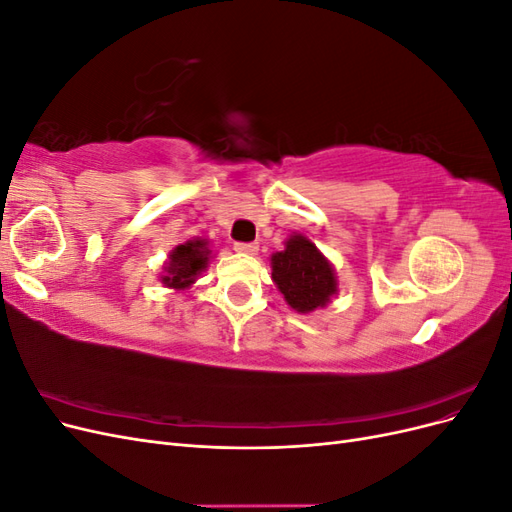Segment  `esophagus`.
I'll use <instances>...</instances> for the list:
<instances>
[{
    "label": "esophagus",
    "instance_id": "obj_1",
    "mask_svg": "<svg viewBox=\"0 0 512 512\" xmlns=\"http://www.w3.org/2000/svg\"><path fill=\"white\" fill-rule=\"evenodd\" d=\"M235 252L245 254V256H254L258 252V243H235Z\"/></svg>",
    "mask_w": 512,
    "mask_h": 512
}]
</instances>
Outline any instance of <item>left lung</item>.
I'll return each instance as SVG.
<instances>
[{
  "label": "left lung",
  "mask_w": 512,
  "mask_h": 512,
  "mask_svg": "<svg viewBox=\"0 0 512 512\" xmlns=\"http://www.w3.org/2000/svg\"><path fill=\"white\" fill-rule=\"evenodd\" d=\"M271 277L286 303L299 314L327 307L339 290L331 260L301 232H292L284 250L271 254Z\"/></svg>",
  "instance_id": "8db88e82"
}]
</instances>
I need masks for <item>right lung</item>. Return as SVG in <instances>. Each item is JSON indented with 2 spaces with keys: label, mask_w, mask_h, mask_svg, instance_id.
Returning a JSON list of instances; mask_svg holds the SVG:
<instances>
[{
  "label": "right lung",
  "mask_w": 512,
  "mask_h": 512,
  "mask_svg": "<svg viewBox=\"0 0 512 512\" xmlns=\"http://www.w3.org/2000/svg\"><path fill=\"white\" fill-rule=\"evenodd\" d=\"M209 260H211V250H209L207 239L194 237L185 243H179L170 250L164 262L160 282L170 290L190 288L198 280L200 273L207 271Z\"/></svg>",
  "instance_id": "add662e5"
}]
</instances>
